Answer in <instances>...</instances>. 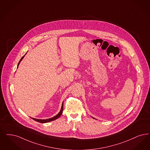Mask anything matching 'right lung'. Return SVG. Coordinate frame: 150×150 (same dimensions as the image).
I'll return each instance as SVG.
<instances>
[{
  "instance_id": "1",
  "label": "right lung",
  "mask_w": 150,
  "mask_h": 150,
  "mask_svg": "<svg viewBox=\"0 0 150 150\" xmlns=\"http://www.w3.org/2000/svg\"><path fill=\"white\" fill-rule=\"evenodd\" d=\"M24 56H25V55H24V56L21 58V59L20 60L19 62H18V66H17L18 67H18V66H19V65L21 61L24 58ZM62 111H63V103H62V107H61V110H60V112H59L58 114H57L56 115H55L54 117L51 118H49V119H47V120H38V119H36V118H32V119L36 120L37 122H38L42 123H47V122L52 121V120H56V119H57L58 118H59L60 116H61V115L62 113Z\"/></svg>"
}]
</instances>
